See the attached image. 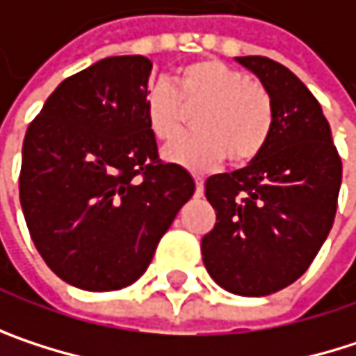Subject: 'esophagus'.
I'll list each match as a JSON object with an SVG mask.
<instances>
[{
	"instance_id": "esophagus-1",
	"label": "esophagus",
	"mask_w": 356,
	"mask_h": 356,
	"mask_svg": "<svg viewBox=\"0 0 356 356\" xmlns=\"http://www.w3.org/2000/svg\"><path fill=\"white\" fill-rule=\"evenodd\" d=\"M195 195H197V197L204 195V179L195 177Z\"/></svg>"
}]
</instances>
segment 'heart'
I'll list each match as a JSON object with an SVG mask.
<instances>
[{
  "mask_svg": "<svg viewBox=\"0 0 356 356\" xmlns=\"http://www.w3.org/2000/svg\"><path fill=\"white\" fill-rule=\"evenodd\" d=\"M195 134L165 148L167 163L206 173L225 156L235 165L255 159L272 131L268 92L239 70L206 57L179 67L173 88L167 82L150 86L144 99V117L159 142L173 140L183 123V111H193Z\"/></svg>",
  "mask_w": 356,
  "mask_h": 356,
  "instance_id": "heart-1",
  "label": "heart"
}]
</instances>
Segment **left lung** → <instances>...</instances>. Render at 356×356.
Listing matches in <instances>:
<instances>
[{"label": "left lung", "instance_id": "8db88e82", "mask_svg": "<svg viewBox=\"0 0 356 356\" xmlns=\"http://www.w3.org/2000/svg\"><path fill=\"white\" fill-rule=\"evenodd\" d=\"M264 86L272 131L245 169L206 179L216 210L202 239L208 274L225 291L266 297L305 274L336 216L342 161L309 88L268 57H235Z\"/></svg>", "mask_w": 356, "mask_h": 356}]
</instances>
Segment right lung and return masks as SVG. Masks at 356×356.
<instances>
[{"label": "right lung", "instance_id": "right-lung-1", "mask_svg": "<svg viewBox=\"0 0 356 356\" xmlns=\"http://www.w3.org/2000/svg\"><path fill=\"white\" fill-rule=\"evenodd\" d=\"M152 61L107 57L63 80L29 125L20 204L38 253L67 284L119 291L152 261L193 195V177L159 161L144 117Z\"/></svg>", "mask_w": 356, "mask_h": 356}]
</instances>
